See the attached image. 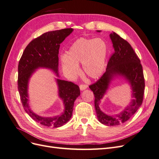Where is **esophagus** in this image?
Returning <instances> with one entry per match:
<instances>
[{"label":"esophagus","instance_id":"obj_1","mask_svg":"<svg viewBox=\"0 0 159 159\" xmlns=\"http://www.w3.org/2000/svg\"><path fill=\"white\" fill-rule=\"evenodd\" d=\"M88 85H85V84H81L80 85V90L83 91V90H85V89L88 88Z\"/></svg>","mask_w":159,"mask_h":159}]
</instances>
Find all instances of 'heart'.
<instances>
[{
    "instance_id": "obj_1",
    "label": "heart",
    "mask_w": 159,
    "mask_h": 159,
    "mask_svg": "<svg viewBox=\"0 0 159 159\" xmlns=\"http://www.w3.org/2000/svg\"><path fill=\"white\" fill-rule=\"evenodd\" d=\"M107 47L101 38H80L67 52L61 56L62 68L66 75L75 77L80 73L79 64H82L84 74L92 79L102 76L105 69Z\"/></svg>"
}]
</instances>
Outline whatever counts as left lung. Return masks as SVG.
Here are the masks:
<instances>
[{"mask_svg":"<svg viewBox=\"0 0 159 159\" xmlns=\"http://www.w3.org/2000/svg\"><path fill=\"white\" fill-rule=\"evenodd\" d=\"M109 36L114 52L108 61L106 71L99 80L89 85V88L95 96V108L99 121L105 125L115 126L128 121L141 107L143 100L145 79L141 61L129 43L114 32L111 33ZM115 76L123 77L130 84L134 99L121 113L109 116L100 109L99 103Z\"/></svg>","mask_w":159,"mask_h":159,"instance_id":"8db88e82","label":"left lung"}]
</instances>
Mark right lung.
Masks as SVG:
<instances>
[{"label":"right lung","mask_w":159,"mask_h":159,"mask_svg":"<svg viewBox=\"0 0 159 159\" xmlns=\"http://www.w3.org/2000/svg\"><path fill=\"white\" fill-rule=\"evenodd\" d=\"M73 30V28H65L43 34L28 44L19 61L18 89L22 106L32 119L46 127H60L70 121L74 102L80 95L79 86L71 81L56 79L58 95L63 101L64 111L60 115L46 117L40 116L31 110L28 103V83L34 72L40 68L50 69L59 77L60 46Z\"/></svg>","instance_id":"obj_1"}]
</instances>
